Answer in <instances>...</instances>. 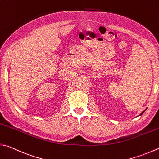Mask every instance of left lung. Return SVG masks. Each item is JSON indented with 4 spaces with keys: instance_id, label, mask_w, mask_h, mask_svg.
I'll list each match as a JSON object with an SVG mask.
<instances>
[{
    "instance_id": "8db88e82",
    "label": "left lung",
    "mask_w": 159,
    "mask_h": 159,
    "mask_svg": "<svg viewBox=\"0 0 159 159\" xmlns=\"http://www.w3.org/2000/svg\"><path fill=\"white\" fill-rule=\"evenodd\" d=\"M144 112H145V111H143V112H142L141 113H140V115H142V114H143V113H144Z\"/></svg>"
}]
</instances>
